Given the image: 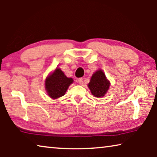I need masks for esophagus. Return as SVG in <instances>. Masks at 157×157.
Instances as JSON below:
<instances>
[{
	"instance_id": "1",
	"label": "esophagus",
	"mask_w": 157,
	"mask_h": 157,
	"mask_svg": "<svg viewBox=\"0 0 157 157\" xmlns=\"http://www.w3.org/2000/svg\"><path fill=\"white\" fill-rule=\"evenodd\" d=\"M78 82H79V84H83V79H82V78H79L78 79Z\"/></svg>"
}]
</instances>
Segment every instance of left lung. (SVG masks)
Here are the masks:
<instances>
[{"instance_id": "left-lung-1", "label": "left lung", "mask_w": 157, "mask_h": 157, "mask_svg": "<svg viewBox=\"0 0 157 157\" xmlns=\"http://www.w3.org/2000/svg\"><path fill=\"white\" fill-rule=\"evenodd\" d=\"M110 83L102 71L98 70L92 75L88 86L93 95L96 98L103 97L108 91Z\"/></svg>"}]
</instances>
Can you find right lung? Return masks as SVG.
I'll use <instances>...</instances> for the list:
<instances>
[{
    "instance_id": "obj_1",
    "label": "right lung",
    "mask_w": 157,
    "mask_h": 157,
    "mask_svg": "<svg viewBox=\"0 0 157 157\" xmlns=\"http://www.w3.org/2000/svg\"><path fill=\"white\" fill-rule=\"evenodd\" d=\"M73 79L67 78L60 68H57L51 75L46 79V89L49 96L56 99L64 95L68 86L72 84Z\"/></svg>"
}]
</instances>
